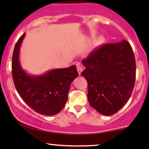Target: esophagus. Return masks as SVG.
<instances>
[{
	"mask_svg": "<svg viewBox=\"0 0 149 149\" xmlns=\"http://www.w3.org/2000/svg\"><path fill=\"white\" fill-rule=\"evenodd\" d=\"M76 67H77V70H78V72H79V74L81 75L82 70H83V68L81 66V65L79 64V63H77V64H76Z\"/></svg>",
	"mask_w": 149,
	"mask_h": 149,
	"instance_id": "esophagus-1",
	"label": "esophagus"
}]
</instances>
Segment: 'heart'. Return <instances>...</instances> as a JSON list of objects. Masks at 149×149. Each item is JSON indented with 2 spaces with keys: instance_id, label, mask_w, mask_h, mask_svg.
Segmentation results:
<instances>
[{
  "instance_id": "obj_1",
  "label": "heart",
  "mask_w": 149,
  "mask_h": 149,
  "mask_svg": "<svg viewBox=\"0 0 149 149\" xmlns=\"http://www.w3.org/2000/svg\"><path fill=\"white\" fill-rule=\"evenodd\" d=\"M102 43H103V38H101V37H99V38H97L95 41V45L97 47V46L101 45Z\"/></svg>"
}]
</instances>
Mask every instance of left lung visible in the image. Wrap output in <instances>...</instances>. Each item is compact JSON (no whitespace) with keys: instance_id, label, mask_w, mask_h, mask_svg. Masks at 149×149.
<instances>
[{"instance_id":"8db88e82","label":"left lung","mask_w":149,"mask_h":149,"mask_svg":"<svg viewBox=\"0 0 149 149\" xmlns=\"http://www.w3.org/2000/svg\"><path fill=\"white\" fill-rule=\"evenodd\" d=\"M82 63L90 105L105 116L114 114L127 102L135 86L136 65L130 44L123 40L102 45Z\"/></svg>"}]
</instances>
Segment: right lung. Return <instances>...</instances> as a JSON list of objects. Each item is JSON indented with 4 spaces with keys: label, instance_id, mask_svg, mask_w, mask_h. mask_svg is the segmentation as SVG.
<instances>
[{
    "label": "right lung",
    "instance_id": "1",
    "mask_svg": "<svg viewBox=\"0 0 149 149\" xmlns=\"http://www.w3.org/2000/svg\"><path fill=\"white\" fill-rule=\"evenodd\" d=\"M25 33L15 44L12 56V77L22 99L36 112L46 116L60 113L68 100L71 82L79 76L76 65L49 70L40 76L29 75L19 63V50Z\"/></svg>",
    "mask_w": 149,
    "mask_h": 149
}]
</instances>
